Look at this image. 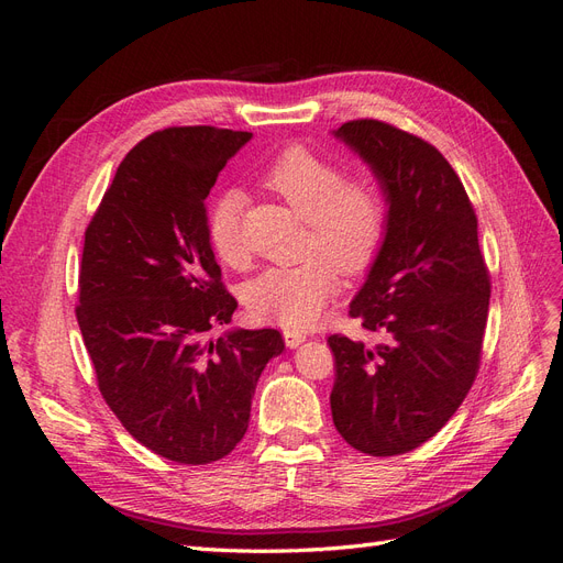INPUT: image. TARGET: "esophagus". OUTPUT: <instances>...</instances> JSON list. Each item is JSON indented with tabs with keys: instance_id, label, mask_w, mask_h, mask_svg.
Here are the masks:
<instances>
[{
	"instance_id": "esophagus-1",
	"label": "esophagus",
	"mask_w": 563,
	"mask_h": 563,
	"mask_svg": "<svg viewBox=\"0 0 563 563\" xmlns=\"http://www.w3.org/2000/svg\"><path fill=\"white\" fill-rule=\"evenodd\" d=\"M284 340H286V345L288 347H298V345H302L305 340H308V335L305 333H300V331H284Z\"/></svg>"
}]
</instances>
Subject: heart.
I'll return each mask as SVG.
<instances>
[{
    "instance_id": "b5f03b06",
    "label": "heart",
    "mask_w": 563,
    "mask_h": 563,
    "mask_svg": "<svg viewBox=\"0 0 563 563\" xmlns=\"http://www.w3.org/2000/svg\"><path fill=\"white\" fill-rule=\"evenodd\" d=\"M263 185L308 220L310 255L298 265L263 269L246 284L244 298L253 317L308 329L338 294V269L360 275L376 261L387 232V203L376 183L345 178L335 162L302 145L282 150L263 172ZM244 203L242 190H225L207 213L209 244L218 261L232 267L246 263Z\"/></svg>"
}]
</instances>
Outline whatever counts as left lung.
Returning <instances> with one entry per match:
<instances>
[{"instance_id":"obj_1","label":"left lung","mask_w":563,"mask_h":563,"mask_svg":"<svg viewBox=\"0 0 563 563\" xmlns=\"http://www.w3.org/2000/svg\"><path fill=\"white\" fill-rule=\"evenodd\" d=\"M333 135L371 166L389 207L383 246L350 305L380 340L329 338L333 424L356 451L399 455L432 439L467 397L490 277L470 197L434 145L378 119Z\"/></svg>"}]
</instances>
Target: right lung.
Segmentation results:
<instances>
[{"label":"right lung","instance_id":"right-lung-1","mask_svg":"<svg viewBox=\"0 0 563 563\" xmlns=\"http://www.w3.org/2000/svg\"><path fill=\"white\" fill-rule=\"evenodd\" d=\"M246 131L172 126L119 164L84 232L77 321L98 389L126 432L180 465L225 457L246 434L275 329L209 331L232 321L207 236L209 197Z\"/></svg>","mask_w":563,"mask_h":563}]
</instances>
